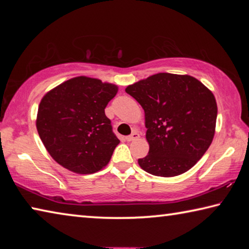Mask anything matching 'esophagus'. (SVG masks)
<instances>
[{"mask_svg":"<svg viewBox=\"0 0 249 249\" xmlns=\"http://www.w3.org/2000/svg\"><path fill=\"white\" fill-rule=\"evenodd\" d=\"M137 138H140V134H138V132H136V130H135V132H133L132 134H130L129 136H126L125 140L127 141V142H133L135 140H137Z\"/></svg>","mask_w":249,"mask_h":249,"instance_id":"1","label":"esophagus"}]
</instances>
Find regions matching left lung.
<instances>
[{"label": "left lung", "instance_id": "obj_1", "mask_svg": "<svg viewBox=\"0 0 249 249\" xmlns=\"http://www.w3.org/2000/svg\"><path fill=\"white\" fill-rule=\"evenodd\" d=\"M125 91L145 111L149 153L138 159L142 169L159 177L191 169L215 133L217 105L212 92L191 75L166 72L141 80Z\"/></svg>", "mask_w": 249, "mask_h": 249}]
</instances>
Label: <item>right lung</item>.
I'll list each match as a JSON object with an SVG mask.
<instances>
[{"instance_id": "1", "label": "right lung", "mask_w": 249, "mask_h": 249, "mask_svg": "<svg viewBox=\"0 0 249 249\" xmlns=\"http://www.w3.org/2000/svg\"><path fill=\"white\" fill-rule=\"evenodd\" d=\"M115 84L77 77L59 84L40 101L36 126L49 155L75 174H94L108 163L119 138L104 108Z\"/></svg>"}]
</instances>
